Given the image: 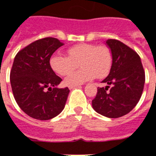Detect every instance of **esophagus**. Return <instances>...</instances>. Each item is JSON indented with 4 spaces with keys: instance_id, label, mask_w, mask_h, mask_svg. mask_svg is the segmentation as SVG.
Segmentation results:
<instances>
[{
    "instance_id": "1",
    "label": "esophagus",
    "mask_w": 156,
    "mask_h": 156,
    "mask_svg": "<svg viewBox=\"0 0 156 156\" xmlns=\"http://www.w3.org/2000/svg\"><path fill=\"white\" fill-rule=\"evenodd\" d=\"M76 87H78V86H70V87H69V88L71 90V89H73V88Z\"/></svg>"
}]
</instances>
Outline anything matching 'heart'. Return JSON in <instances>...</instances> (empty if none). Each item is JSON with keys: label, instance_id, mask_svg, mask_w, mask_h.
<instances>
[{"label": "heart", "instance_id": "heart-1", "mask_svg": "<svg viewBox=\"0 0 156 156\" xmlns=\"http://www.w3.org/2000/svg\"><path fill=\"white\" fill-rule=\"evenodd\" d=\"M68 56L55 52L50 57V66L61 76L67 75L80 63L82 70L69 74L65 79L66 85L78 86L95 77L102 78L109 73L112 64L111 50L104 45L82 43L66 49Z\"/></svg>", "mask_w": 156, "mask_h": 156}]
</instances>
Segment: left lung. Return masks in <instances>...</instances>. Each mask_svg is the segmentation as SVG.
<instances>
[{
  "mask_svg": "<svg viewBox=\"0 0 156 156\" xmlns=\"http://www.w3.org/2000/svg\"><path fill=\"white\" fill-rule=\"evenodd\" d=\"M106 44L111 50V69L102 83L108 86L98 87L92 100L96 112L109 118H118L129 113L137 105L143 94L145 72L140 56L132 48L116 40H108ZM113 87L109 92V85Z\"/></svg>",
  "mask_w": 156,
  "mask_h": 156,
  "instance_id": "8db88e82",
  "label": "left lung"
}]
</instances>
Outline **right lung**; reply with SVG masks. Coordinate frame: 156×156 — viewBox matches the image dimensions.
Instances as JSON below:
<instances>
[{"mask_svg":"<svg viewBox=\"0 0 156 156\" xmlns=\"http://www.w3.org/2000/svg\"><path fill=\"white\" fill-rule=\"evenodd\" d=\"M62 45L56 38H44L15 56L10 71L11 87L19 108L32 118L49 120L65 108L69 90L57 87L62 79L49 63L50 57Z\"/></svg>","mask_w":156,"mask_h":156,"instance_id":"1","label":"right lung"}]
</instances>
